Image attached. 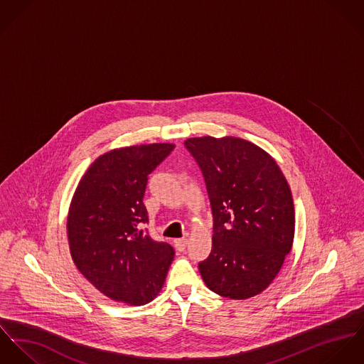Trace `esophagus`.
<instances>
[{
    "mask_svg": "<svg viewBox=\"0 0 364 364\" xmlns=\"http://www.w3.org/2000/svg\"><path fill=\"white\" fill-rule=\"evenodd\" d=\"M187 244H188L187 239H176V240H174V247H176L177 251H184L186 247H187Z\"/></svg>",
    "mask_w": 364,
    "mask_h": 364,
    "instance_id": "esophagus-1",
    "label": "esophagus"
}]
</instances>
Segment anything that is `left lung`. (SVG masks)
Listing matches in <instances>:
<instances>
[{
  "label": "left lung",
  "mask_w": 364,
  "mask_h": 364,
  "mask_svg": "<svg viewBox=\"0 0 364 364\" xmlns=\"http://www.w3.org/2000/svg\"><path fill=\"white\" fill-rule=\"evenodd\" d=\"M201 168L212 215L202 279L219 296L244 300L265 290L294 237V206L282 170L264 149L235 136L184 142Z\"/></svg>",
  "instance_id": "left-lung-1"
}]
</instances>
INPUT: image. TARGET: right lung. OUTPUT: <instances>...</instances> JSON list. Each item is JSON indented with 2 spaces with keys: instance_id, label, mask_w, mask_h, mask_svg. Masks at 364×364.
Instances as JSON below:
<instances>
[{
  "instance_id": "obj_1",
  "label": "right lung",
  "mask_w": 364,
  "mask_h": 364,
  "mask_svg": "<svg viewBox=\"0 0 364 364\" xmlns=\"http://www.w3.org/2000/svg\"><path fill=\"white\" fill-rule=\"evenodd\" d=\"M173 144L113 149L89 166L73 197L67 233L82 275L112 300L144 306L162 290L174 258L170 244L155 242L144 196L148 176Z\"/></svg>"
}]
</instances>
